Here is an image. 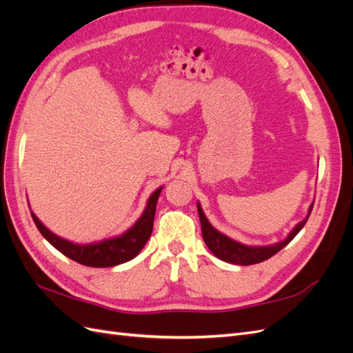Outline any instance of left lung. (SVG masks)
Wrapping results in <instances>:
<instances>
[{"label": "left lung", "instance_id": "1", "mask_svg": "<svg viewBox=\"0 0 353 353\" xmlns=\"http://www.w3.org/2000/svg\"><path fill=\"white\" fill-rule=\"evenodd\" d=\"M196 209H198V214H200L201 232H203L204 243L207 245V248L213 252V255L216 258L225 261V263H230V264L252 265V264L263 263V261L276 255L279 250H282L288 245V243L301 231V228L304 227L307 219H309V216L312 213L313 204L309 207V213H307L305 218L295 225L292 231L288 234L285 240L274 243V245H268V246H248V245H243V243H239L236 240L230 239L228 236H225V234L216 230L209 222V219L205 218L200 203H196Z\"/></svg>", "mask_w": 353, "mask_h": 353}]
</instances>
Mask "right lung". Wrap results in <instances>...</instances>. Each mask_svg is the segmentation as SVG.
Returning <instances> with one entry per match:
<instances>
[{
  "instance_id": "right-lung-1",
  "label": "right lung",
  "mask_w": 353,
  "mask_h": 353,
  "mask_svg": "<svg viewBox=\"0 0 353 353\" xmlns=\"http://www.w3.org/2000/svg\"><path fill=\"white\" fill-rule=\"evenodd\" d=\"M161 191L162 186L158 188L155 192H152L140 218L135 221L132 227L122 232L121 236L104 239L101 241L83 243V245L57 236L48 227H44L43 222L35 216L34 212H31V216L35 227L41 232V236L67 258L86 267H114L137 256L148 243L152 234L153 218H155L157 203Z\"/></svg>"
}]
</instances>
